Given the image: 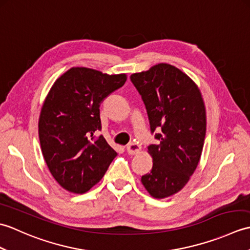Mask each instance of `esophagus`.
<instances>
[{
  "instance_id": "esophagus-1",
  "label": "esophagus",
  "mask_w": 250,
  "mask_h": 250,
  "mask_svg": "<svg viewBox=\"0 0 250 250\" xmlns=\"http://www.w3.org/2000/svg\"><path fill=\"white\" fill-rule=\"evenodd\" d=\"M126 151H128L129 155H136L141 151V146L136 143H131L128 146H126Z\"/></svg>"
}]
</instances>
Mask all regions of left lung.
<instances>
[{
	"label": "left lung",
	"mask_w": 250,
	"mask_h": 250,
	"mask_svg": "<svg viewBox=\"0 0 250 250\" xmlns=\"http://www.w3.org/2000/svg\"><path fill=\"white\" fill-rule=\"evenodd\" d=\"M131 82L145 104L157 144L148 146L152 168L142 176L156 199L182 190L198 167L206 133V111L200 89L188 75L167 63L134 73Z\"/></svg>",
	"instance_id": "obj_1"
}]
</instances>
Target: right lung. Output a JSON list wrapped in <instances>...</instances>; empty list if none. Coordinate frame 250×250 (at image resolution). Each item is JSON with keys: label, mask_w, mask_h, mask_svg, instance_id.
Segmentation results:
<instances>
[{"label": "right lung", "mask_w": 250, "mask_h": 250, "mask_svg": "<svg viewBox=\"0 0 250 250\" xmlns=\"http://www.w3.org/2000/svg\"><path fill=\"white\" fill-rule=\"evenodd\" d=\"M125 81V74L72 67L47 94L39 121L42 152L52 176L70 192L91 189L117 156L103 135L94 133L102 129L101 103Z\"/></svg>", "instance_id": "right-lung-1"}]
</instances>
